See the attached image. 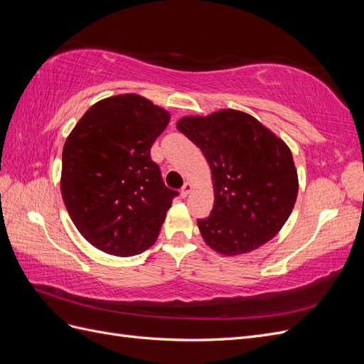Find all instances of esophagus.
<instances>
[{"instance_id":"obj_1","label":"esophagus","mask_w":364,"mask_h":364,"mask_svg":"<svg viewBox=\"0 0 364 364\" xmlns=\"http://www.w3.org/2000/svg\"><path fill=\"white\" fill-rule=\"evenodd\" d=\"M193 188H194V186H193L191 182H185V185L181 188V196H182V197H186V196H188V194L193 191Z\"/></svg>"}]
</instances>
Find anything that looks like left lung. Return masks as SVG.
Masks as SVG:
<instances>
[{"label":"left lung","mask_w":364,"mask_h":364,"mask_svg":"<svg viewBox=\"0 0 364 364\" xmlns=\"http://www.w3.org/2000/svg\"><path fill=\"white\" fill-rule=\"evenodd\" d=\"M176 127L211 168L214 208L197 220L205 243L226 257L266 245L287 222L299 190L289 146L235 109L183 117Z\"/></svg>","instance_id":"1"}]
</instances>
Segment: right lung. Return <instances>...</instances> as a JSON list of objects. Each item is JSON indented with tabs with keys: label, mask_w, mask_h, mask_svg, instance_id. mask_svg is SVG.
Segmentation results:
<instances>
[{
	"label": "right lung",
	"mask_w": 364,
	"mask_h": 364,
	"mask_svg": "<svg viewBox=\"0 0 364 364\" xmlns=\"http://www.w3.org/2000/svg\"><path fill=\"white\" fill-rule=\"evenodd\" d=\"M170 121L138 94L91 106L65 141L60 191L86 241L130 257L155 243L178 191L165 186L150 149Z\"/></svg>",
	"instance_id": "1"
}]
</instances>
